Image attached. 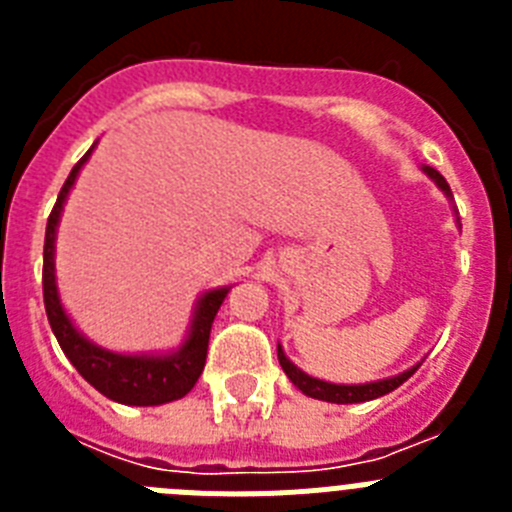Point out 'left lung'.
Wrapping results in <instances>:
<instances>
[{
	"mask_svg": "<svg viewBox=\"0 0 512 512\" xmlns=\"http://www.w3.org/2000/svg\"><path fill=\"white\" fill-rule=\"evenodd\" d=\"M425 174L431 176L433 182L438 184V187L443 189V192L449 194L451 197V187L449 182L443 179L441 174H438L433 166H425ZM277 356H279V364H282L284 374H287L289 379H292V384L295 387H300L302 392H305L307 397H315V400H325V402H338V405H351V402H366V400H377V397L387 395V392L397 390L402 382H408L410 377L415 374V369H410V372H402L397 374V377L392 379H382V382H369V384H330V382H323V379H315V377H307L305 372H300L292 361L284 356L282 346H277Z\"/></svg>",
	"mask_w": 512,
	"mask_h": 512,
	"instance_id": "obj_1",
	"label": "left lung"
}]
</instances>
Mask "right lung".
<instances>
[{
	"instance_id": "obj_1",
	"label": "right lung",
	"mask_w": 512,
	"mask_h": 512,
	"mask_svg": "<svg viewBox=\"0 0 512 512\" xmlns=\"http://www.w3.org/2000/svg\"><path fill=\"white\" fill-rule=\"evenodd\" d=\"M92 148L71 169L69 179L58 192L56 205L48 215V225H45L43 302L45 312H48V323H51L56 341L61 343L63 354L69 356L71 364L76 366V372L87 379L94 390H99L110 400L122 402V405H140V408L164 405V402L179 400V397L187 395L200 379L202 369H205L212 320H215L217 310L223 305L228 289H212L202 297L187 343L171 356L112 354V351H104V348L94 346V343L81 336L79 330L71 325L69 315L63 312L61 300H58L56 274H53V241H56V225L58 217H61L63 202H66V194H69L71 184L76 182V174L84 166V161L92 156Z\"/></svg>"
}]
</instances>
